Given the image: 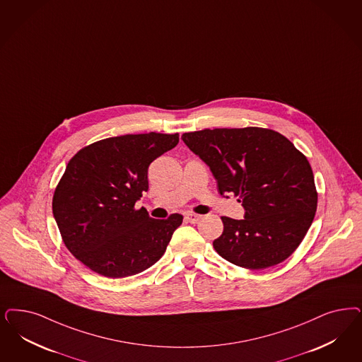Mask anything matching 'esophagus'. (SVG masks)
Returning <instances> with one entry per match:
<instances>
[{"label":"esophagus","mask_w":362,"mask_h":362,"mask_svg":"<svg viewBox=\"0 0 362 362\" xmlns=\"http://www.w3.org/2000/svg\"><path fill=\"white\" fill-rule=\"evenodd\" d=\"M202 218V215L199 214H194V212H187L186 215H185V219L189 222V223H197V222H199V219Z\"/></svg>","instance_id":"obj_1"}]
</instances>
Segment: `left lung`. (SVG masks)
Here are the masks:
<instances>
[{
    "label": "left lung",
    "mask_w": 362,
    "mask_h": 362,
    "mask_svg": "<svg viewBox=\"0 0 362 362\" xmlns=\"http://www.w3.org/2000/svg\"><path fill=\"white\" fill-rule=\"evenodd\" d=\"M206 163L221 195L234 194L245 219L222 216L215 251L250 270L287 259L312 226L318 194L310 163L294 144L269 128H215L182 135Z\"/></svg>",
    "instance_id": "obj_1"
}]
</instances>
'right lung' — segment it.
<instances>
[{"label": "right lung", "instance_id": "right-lung-1", "mask_svg": "<svg viewBox=\"0 0 362 362\" xmlns=\"http://www.w3.org/2000/svg\"><path fill=\"white\" fill-rule=\"evenodd\" d=\"M177 143L179 134L108 137L69 160L52 210L76 259L107 278H124L162 258L183 216L153 219L135 203L148 189L151 163Z\"/></svg>", "mask_w": 362, "mask_h": 362}]
</instances>
